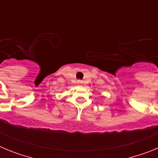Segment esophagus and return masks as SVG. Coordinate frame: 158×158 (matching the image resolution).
Returning a JSON list of instances; mask_svg holds the SVG:
<instances>
[{"label": "esophagus", "mask_w": 158, "mask_h": 158, "mask_svg": "<svg viewBox=\"0 0 158 158\" xmlns=\"http://www.w3.org/2000/svg\"><path fill=\"white\" fill-rule=\"evenodd\" d=\"M77 82V84H79V85H81V84H82V81H81V80H78Z\"/></svg>", "instance_id": "obj_1"}]
</instances>
